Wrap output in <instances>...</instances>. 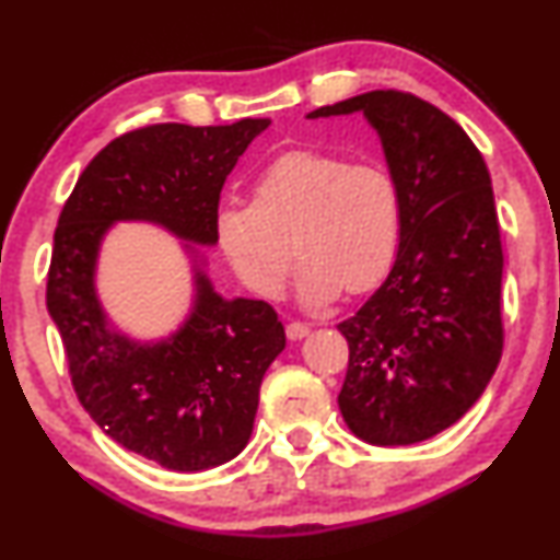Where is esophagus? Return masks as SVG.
<instances>
[{"label": "esophagus", "mask_w": 560, "mask_h": 560, "mask_svg": "<svg viewBox=\"0 0 560 560\" xmlns=\"http://www.w3.org/2000/svg\"><path fill=\"white\" fill-rule=\"evenodd\" d=\"M310 334V326L307 323H300V320H292V323H287V336L292 341H298V339H302V336H307Z\"/></svg>", "instance_id": "obj_1"}]
</instances>
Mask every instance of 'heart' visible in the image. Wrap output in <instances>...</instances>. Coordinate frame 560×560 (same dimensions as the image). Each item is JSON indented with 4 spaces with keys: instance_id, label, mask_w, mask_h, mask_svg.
I'll return each mask as SVG.
<instances>
[{
    "instance_id": "1",
    "label": "heart",
    "mask_w": 560,
    "mask_h": 560,
    "mask_svg": "<svg viewBox=\"0 0 560 560\" xmlns=\"http://www.w3.org/2000/svg\"><path fill=\"white\" fill-rule=\"evenodd\" d=\"M294 253L298 292L328 305L341 292L378 287L401 242V192L386 166L320 148H294L262 166L250 206L215 213V242L242 284L266 300L284 294Z\"/></svg>"
}]
</instances>
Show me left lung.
Wrapping results in <instances>:
<instances>
[{
    "label": "left lung",
    "instance_id": "8db88e82",
    "mask_svg": "<svg viewBox=\"0 0 560 560\" xmlns=\"http://www.w3.org/2000/svg\"><path fill=\"white\" fill-rule=\"evenodd\" d=\"M362 112L401 192L388 279L339 323L349 368L339 409L375 446H409L454 425L503 352V247L482 153L446 112L407 91H370L310 119Z\"/></svg>",
    "mask_w": 560,
    "mask_h": 560
}]
</instances>
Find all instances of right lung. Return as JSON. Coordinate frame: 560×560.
Listing matches in <instances>:
<instances>
[{"mask_svg":"<svg viewBox=\"0 0 560 560\" xmlns=\"http://www.w3.org/2000/svg\"><path fill=\"white\" fill-rule=\"evenodd\" d=\"M268 125L164 122L119 135L80 174L54 232L46 307L78 401L119 446L174 472L219 467L247 446L284 326L268 302L215 294L198 268L190 318L170 339L138 345L101 310L98 247L114 221H153L215 245L221 187Z\"/></svg>","mask_w":560,"mask_h":560,"instance_id":"obj_1","label":"right lung"}]
</instances>
